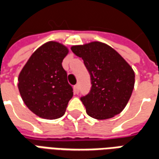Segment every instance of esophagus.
I'll return each instance as SVG.
<instances>
[{
	"instance_id": "esophagus-1",
	"label": "esophagus",
	"mask_w": 159,
	"mask_h": 159,
	"mask_svg": "<svg viewBox=\"0 0 159 159\" xmlns=\"http://www.w3.org/2000/svg\"><path fill=\"white\" fill-rule=\"evenodd\" d=\"M74 92L76 93H79V85H75L74 86Z\"/></svg>"
}]
</instances>
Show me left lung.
I'll return each instance as SVG.
<instances>
[{"instance_id": "obj_1", "label": "left lung", "mask_w": 159, "mask_h": 159, "mask_svg": "<svg viewBox=\"0 0 159 159\" xmlns=\"http://www.w3.org/2000/svg\"><path fill=\"white\" fill-rule=\"evenodd\" d=\"M71 50L83 59L91 77L89 93L81 98L87 114L98 120L119 114L129 102L134 87V71L129 64L103 42L74 45Z\"/></svg>"}]
</instances>
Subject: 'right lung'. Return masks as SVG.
<instances>
[{
	"mask_svg": "<svg viewBox=\"0 0 159 159\" xmlns=\"http://www.w3.org/2000/svg\"><path fill=\"white\" fill-rule=\"evenodd\" d=\"M68 52V48L60 42H46L33 52L19 73L18 87L21 98L39 117H62L72 98V88L62 66Z\"/></svg>",
	"mask_w": 159,
	"mask_h": 159,
	"instance_id": "1",
	"label": "right lung"
}]
</instances>
